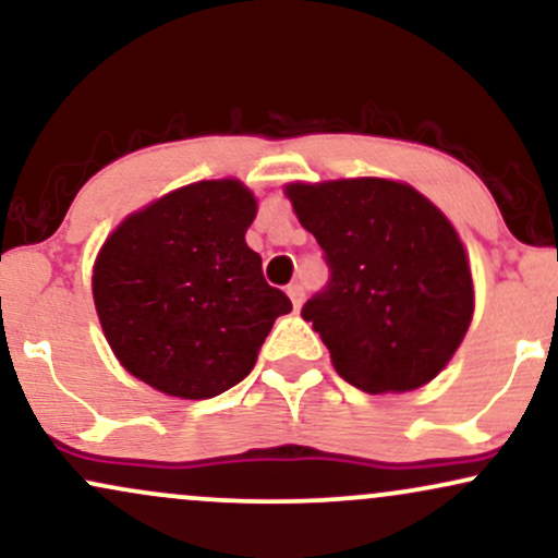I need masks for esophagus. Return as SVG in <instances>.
Returning a JSON list of instances; mask_svg holds the SVG:
<instances>
[{"instance_id": "1", "label": "esophagus", "mask_w": 558, "mask_h": 558, "mask_svg": "<svg viewBox=\"0 0 558 558\" xmlns=\"http://www.w3.org/2000/svg\"><path fill=\"white\" fill-rule=\"evenodd\" d=\"M288 296H291V301H293V310H299L301 301H304V288H301L299 283H291L288 286Z\"/></svg>"}]
</instances>
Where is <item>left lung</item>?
I'll return each mask as SVG.
<instances>
[{"instance_id":"left-lung-1","label":"left lung","mask_w":558,"mask_h":558,"mask_svg":"<svg viewBox=\"0 0 558 558\" xmlns=\"http://www.w3.org/2000/svg\"><path fill=\"white\" fill-rule=\"evenodd\" d=\"M330 278L301 306L338 375L367 393L433 380L470 328L475 296L457 230L403 183L356 178L286 189Z\"/></svg>"}]
</instances>
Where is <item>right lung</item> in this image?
Listing matches in <instances>:
<instances>
[{
    "mask_svg": "<svg viewBox=\"0 0 558 558\" xmlns=\"http://www.w3.org/2000/svg\"><path fill=\"white\" fill-rule=\"evenodd\" d=\"M254 215L239 181H202L107 239L94 304L128 373L178 399H213L252 373L272 323L291 312L243 239Z\"/></svg>",
    "mask_w": 558,
    "mask_h": 558,
    "instance_id": "obj_1",
    "label": "right lung"
}]
</instances>
